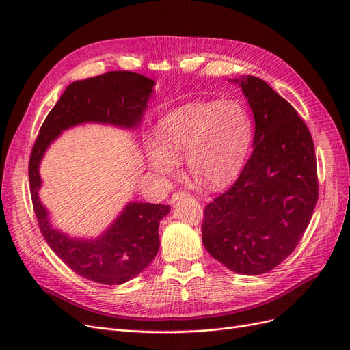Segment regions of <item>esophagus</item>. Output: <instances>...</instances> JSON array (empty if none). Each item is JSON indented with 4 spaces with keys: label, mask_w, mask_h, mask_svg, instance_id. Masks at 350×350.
I'll list each match as a JSON object with an SVG mask.
<instances>
[{
    "label": "esophagus",
    "mask_w": 350,
    "mask_h": 350,
    "mask_svg": "<svg viewBox=\"0 0 350 350\" xmlns=\"http://www.w3.org/2000/svg\"><path fill=\"white\" fill-rule=\"evenodd\" d=\"M189 194L187 193V191H184V189H181V191H176V193H174V196H172V203H175V201H178V200H181L183 197H188Z\"/></svg>",
    "instance_id": "esophagus-1"
}]
</instances>
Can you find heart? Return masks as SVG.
Listing matches in <instances>:
<instances>
[{
	"label": "heart",
	"mask_w": 350,
	"mask_h": 350,
	"mask_svg": "<svg viewBox=\"0 0 350 350\" xmlns=\"http://www.w3.org/2000/svg\"><path fill=\"white\" fill-rule=\"evenodd\" d=\"M252 140V120L237 100L191 102L165 115L157 139L146 140L149 165L174 175L187 157L189 172L206 185L230 181L245 163Z\"/></svg>",
	"instance_id": "b5f03b06"
}]
</instances>
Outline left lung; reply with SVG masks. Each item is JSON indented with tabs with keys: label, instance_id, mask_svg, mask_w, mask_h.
Wrapping results in <instances>:
<instances>
[{
	"label": "left lung",
	"instance_id": "1",
	"mask_svg": "<svg viewBox=\"0 0 350 350\" xmlns=\"http://www.w3.org/2000/svg\"><path fill=\"white\" fill-rule=\"evenodd\" d=\"M256 120L254 150L235 184L206 206L208 254L241 274L269 273L288 258L319 200L314 142L292 105L254 76L235 79Z\"/></svg>",
	"mask_w": 350,
	"mask_h": 350
}]
</instances>
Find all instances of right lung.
I'll use <instances>...</instances> for the list:
<instances>
[{
	"label": "right lung",
	"instance_id": "add662e5",
	"mask_svg": "<svg viewBox=\"0 0 350 350\" xmlns=\"http://www.w3.org/2000/svg\"><path fill=\"white\" fill-rule=\"evenodd\" d=\"M154 81L133 71H109L71 83L42 124L29 159V183L39 229L51 250L79 276L102 284H121L142 273L159 251V221L169 206L130 203L94 241L72 239L49 225L38 197L39 163L62 130L81 122L134 129L140 124Z\"/></svg>",
	"mask_w": 350,
	"mask_h": 350
}]
</instances>
